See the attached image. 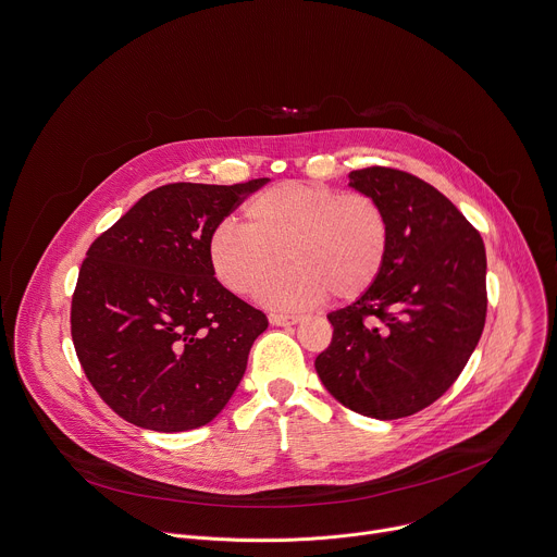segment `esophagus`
I'll return each instance as SVG.
<instances>
[{"label": "esophagus", "mask_w": 557, "mask_h": 557, "mask_svg": "<svg viewBox=\"0 0 557 557\" xmlns=\"http://www.w3.org/2000/svg\"><path fill=\"white\" fill-rule=\"evenodd\" d=\"M300 321V317H289V314H270V323L276 327H287V325H296Z\"/></svg>", "instance_id": "34e87169"}]
</instances>
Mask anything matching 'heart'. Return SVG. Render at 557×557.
<instances>
[{
    "instance_id": "obj_1",
    "label": "heart",
    "mask_w": 557,
    "mask_h": 557,
    "mask_svg": "<svg viewBox=\"0 0 557 557\" xmlns=\"http://www.w3.org/2000/svg\"><path fill=\"white\" fill-rule=\"evenodd\" d=\"M245 221L214 227L212 270L227 289L252 296L287 256L295 268L261 292L278 310H305L327 294L351 300L379 281L387 261L389 221L364 193L283 181L245 206Z\"/></svg>"
}]
</instances>
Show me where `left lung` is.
<instances>
[{"mask_svg": "<svg viewBox=\"0 0 557 557\" xmlns=\"http://www.w3.org/2000/svg\"><path fill=\"white\" fill-rule=\"evenodd\" d=\"M389 221L379 281L327 314L334 336L314 367L347 409L396 420L436 403L460 376L486 317L482 236L422 178L383 165L349 172Z\"/></svg>", "mask_w": 557, "mask_h": 557, "instance_id": "8db88e82", "label": "left lung"}]
</instances>
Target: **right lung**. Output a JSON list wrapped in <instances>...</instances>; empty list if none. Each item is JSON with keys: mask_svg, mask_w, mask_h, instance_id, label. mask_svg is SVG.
<instances>
[{"mask_svg": "<svg viewBox=\"0 0 557 557\" xmlns=\"http://www.w3.org/2000/svg\"><path fill=\"white\" fill-rule=\"evenodd\" d=\"M265 181L161 185L88 247L73 343L123 420L176 434L214 420L236 392L268 319L214 278L208 245Z\"/></svg>", "mask_w": 557, "mask_h": 557, "instance_id": "1", "label": "right lung"}]
</instances>
